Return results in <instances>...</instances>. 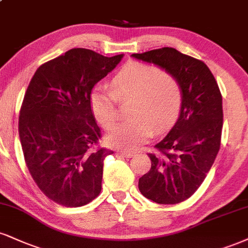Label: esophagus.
<instances>
[{
	"label": "esophagus",
	"mask_w": 248,
	"mask_h": 248,
	"mask_svg": "<svg viewBox=\"0 0 248 248\" xmlns=\"http://www.w3.org/2000/svg\"><path fill=\"white\" fill-rule=\"evenodd\" d=\"M119 154L121 155V156L126 157V158H130L134 156V153H129V151H119Z\"/></svg>",
	"instance_id": "obj_1"
}]
</instances>
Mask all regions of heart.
Listing matches in <instances>:
<instances>
[{"mask_svg": "<svg viewBox=\"0 0 248 248\" xmlns=\"http://www.w3.org/2000/svg\"><path fill=\"white\" fill-rule=\"evenodd\" d=\"M114 91L97 88L91 94V109L104 128L118 120V99H133L130 120L112 128L106 136L111 147L135 149L174 122L183 103L179 80L151 64H127L113 79Z\"/></svg>", "mask_w": 248, "mask_h": 248, "instance_id": "1", "label": "heart"}]
</instances>
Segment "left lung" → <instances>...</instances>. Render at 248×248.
<instances>
[{"label": "left lung", "instance_id": "obj_1", "mask_svg": "<svg viewBox=\"0 0 248 248\" xmlns=\"http://www.w3.org/2000/svg\"><path fill=\"white\" fill-rule=\"evenodd\" d=\"M133 58L154 63L179 80L183 90L180 114L174 126L149 154L151 169L139 180L143 196L159 204L185 201L201 186L220 147L222 94L204 62L172 47Z\"/></svg>", "mask_w": 248, "mask_h": 248}]
</instances>
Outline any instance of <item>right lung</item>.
I'll return each instance as SVG.
<instances>
[{"mask_svg": "<svg viewBox=\"0 0 248 248\" xmlns=\"http://www.w3.org/2000/svg\"><path fill=\"white\" fill-rule=\"evenodd\" d=\"M122 58L73 48L41 64L30 82L19 139L32 178L56 203L82 207L99 195L104 159L113 151L94 148L101 134L91 91Z\"/></svg>", "mask_w": 248, "mask_h": 248, "instance_id": "add662e5", "label": "right lung"}]
</instances>
